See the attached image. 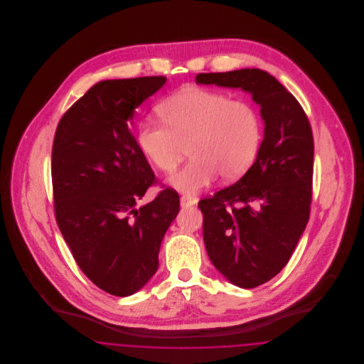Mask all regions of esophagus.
Returning a JSON list of instances; mask_svg holds the SVG:
<instances>
[{"label":"esophagus","instance_id":"esophagus-1","mask_svg":"<svg viewBox=\"0 0 364 364\" xmlns=\"http://www.w3.org/2000/svg\"><path fill=\"white\" fill-rule=\"evenodd\" d=\"M196 198H192L190 195H181L180 198V203L183 208H188V206H193L196 203Z\"/></svg>","mask_w":364,"mask_h":364}]
</instances>
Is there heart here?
Returning <instances> with one entry per match:
<instances>
[{
  "mask_svg": "<svg viewBox=\"0 0 364 364\" xmlns=\"http://www.w3.org/2000/svg\"><path fill=\"white\" fill-rule=\"evenodd\" d=\"M159 113L162 120L140 122L136 141L143 156L165 173L173 172L188 146L190 161L171 178L178 190L198 192L218 174L225 181L236 180L259 153L263 122L247 101L190 88L168 98Z\"/></svg>",
  "mask_w": 364,
  "mask_h": 364,
  "instance_id": "heart-1",
  "label": "heart"
}]
</instances>
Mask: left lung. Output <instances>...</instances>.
Wrapping results in <instances>:
<instances>
[{
    "instance_id": "obj_1",
    "label": "left lung",
    "mask_w": 364,
    "mask_h": 364,
    "mask_svg": "<svg viewBox=\"0 0 364 364\" xmlns=\"http://www.w3.org/2000/svg\"><path fill=\"white\" fill-rule=\"evenodd\" d=\"M195 80L248 91L264 120V138L247 173L198 203L215 269L240 288H255L285 267L309 223L311 125L301 105L266 70L199 73Z\"/></svg>"
}]
</instances>
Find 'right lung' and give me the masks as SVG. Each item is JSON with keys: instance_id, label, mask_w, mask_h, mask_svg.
Instances as JSON below:
<instances>
[{"instance_id": "add662e5", "label": "right lung", "mask_w": 364, "mask_h": 364, "mask_svg": "<svg viewBox=\"0 0 364 364\" xmlns=\"http://www.w3.org/2000/svg\"><path fill=\"white\" fill-rule=\"evenodd\" d=\"M165 76L104 80L64 113L52 149L54 214L73 259L107 294L129 296L158 269V252L180 199L159 191L136 208L156 177L131 132L134 110Z\"/></svg>"}]
</instances>
